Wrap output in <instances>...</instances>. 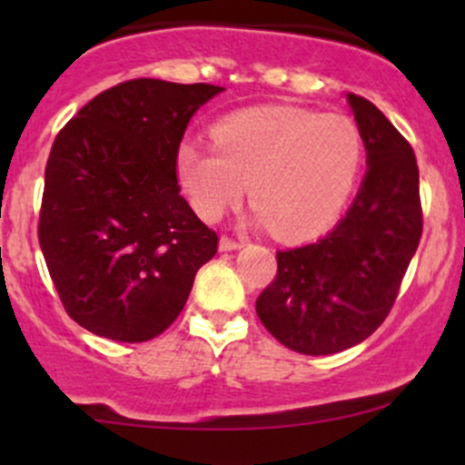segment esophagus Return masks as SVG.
I'll return each instance as SVG.
<instances>
[{
  "instance_id": "34e87169",
  "label": "esophagus",
  "mask_w": 465,
  "mask_h": 465,
  "mask_svg": "<svg viewBox=\"0 0 465 465\" xmlns=\"http://www.w3.org/2000/svg\"><path fill=\"white\" fill-rule=\"evenodd\" d=\"M242 240H236V238H229V236H223L221 238V251H233V249H240L242 247Z\"/></svg>"
}]
</instances>
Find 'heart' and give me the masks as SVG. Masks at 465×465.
<instances>
[{"label":"heart","instance_id":"1","mask_svg":"<svg viewBox=\"0 0 465 465\" xmlns=\"http://www.w3.org/2000/svg\"><path fill=\"white\" fill-rule=\"evenodd\" d=\"M214 146L185 140L177 173L192 207L218 221L242 199L277 238L303 240L328 229L348 205L365 165V137L348 115L295 106H255L223 117Z\"/></svg>","mask_w":465,"mask_h":465}]
</instances>
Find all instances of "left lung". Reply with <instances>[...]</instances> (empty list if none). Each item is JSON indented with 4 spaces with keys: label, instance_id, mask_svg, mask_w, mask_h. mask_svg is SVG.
<instances>
[{
    "label": "left lung",
    "instance_id": "left-lung-1",
    "mask_svg": "<svg viewBox=\"0 0 465 465\" xmlns=\"http://www.w3.org/2000/svg\"><path fill=\"white\" fill-rule=\"evenodd\" d=\"M365 137L367 174L328 236L277 251V275L255 312L300 354H336L387 319L421 238L420 170L411 143L367 98L348 94Z\"/></svg>",
    "mask_w": 465,
    "mask_h": 465
}]
</instances>
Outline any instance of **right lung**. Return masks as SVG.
Returning <instances> with one entry per match:
<instances>
[{"label":"right lung","instance_id":"add662e5","mask_svg":"<svg viewBox=\"0 0 465 465\" xmlns=\"http://www.w3.org/2000/svg\"><path fill=\"white\" fill-rule=\"evenodd\" d=\"M207 83L133 78L89 100L58 131L45 165L39 244L69 317L142 343L183 311L218 233L181 196L177 153Z\"/></svg>","mask_w":465,"mask_h":465}]
</instances>
